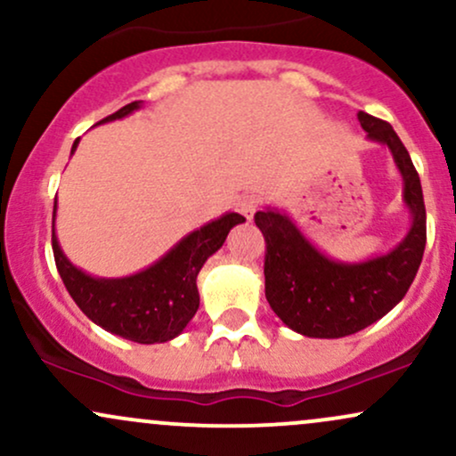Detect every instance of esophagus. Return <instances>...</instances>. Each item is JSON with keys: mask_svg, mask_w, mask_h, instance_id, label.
<instances>
[{"mask_svg": "<svg viewBox=\"0 0 456 456\" xmlns=\"http://www.w3.org/2000/svg\"><path fill=\"white\" fill-rule=\"evenodd\" d=\"M235 208H238L240 214H244L248 221H253L255 212H257V208H259V199H257V195H250V192H246V195L238 199Z\"/></svg>", "mask_w": 456, "mask_h": 456, "instance_id": "34e87169", "label": "esophagus"}]
</instances>
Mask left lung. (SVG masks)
<instances>
[{"instance_id": "1", "label": "left lung", "mask_w": 456, "mask_h": 456, "mask_svg": "<svg viewBox=\"0 0 456 456\" xmlns=\"http://www.w3.org/2000/svg\"><path fill=\"white\" fill-rule=\"evenodd\" d=\"M366 139L386 145L403 177V206L411 223L395 248L360 261H341L319 250L282 210L264 208L255 224L265 238V297L294 332L341 338L360 332L405 297L427 244V212L410 151L384 119L360 111Z\"/></svg>"}]
</instances>
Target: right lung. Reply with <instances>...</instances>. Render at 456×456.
I'll use <instances>...</instances> for the list:
<instances>
[{"instance_id":"obj_1","label":"right lung","mask_w":456,"mask_h":456,"mask_svg":"<svg viewBox=\"0 0 456 456\" xmlns=\"http://www.w3.org/2000/svg\"><path fill=\"white\" fill-rule=\"evenodd\" d=\"M137 109H141V101L126 104L101 124L126 118ZM77 145L78 139L72 143V154ZM55 214L57 199L53 206V255L68 294L96 326L141 345L167 343L184 332L199 308V270L221 248L235 224L246 221L238 212L223 214L221 218L184 235L148 268L119 279H102L77 268L66 257L55 233Z\"/></svg>"}]
</instances>
